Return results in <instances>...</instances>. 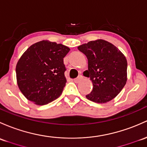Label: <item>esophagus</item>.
<instances>
[{"label": "esophagus", "instance_id": "esophagus-1", "mask_svg": "<svg viewBox=\"0 0 147 147\" xmlns=\"http://www.w3.org/2000/svg\"><path fill=\"white\" fill-rule=\"evenodd\" d=\"M82 79H83V76H79L78 78H76V79H74V81L75 82V83H78V82H80Z\"/></svg>", "mask_w": 147, "mask_h": 147}]
</instances>
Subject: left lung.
Returning a JSON list of instances; mask_svg holds the SVG:
<instances>
[{
	"mask_svg": "<svg viewBox=\"0 0 147 147\" xmlns=\"http://www.w3.org/2000/svg\"><path fill=\"white\" fill-rule=\"evenodd\" d=\"M78 49L88 58V70L83 75L90 78L93 85L86 98L99 104L115 98L127 82L125 55L114 45L102 39L80 45Z\"/></svg>",
	"mask_w": 147,
	"mask_h": 147,
	"instance_id": "1",
	"label": "left lung"
}]
</instances>
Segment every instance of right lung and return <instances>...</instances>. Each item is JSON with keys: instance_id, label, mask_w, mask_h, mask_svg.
Wrapping results in <instances>:
<instances>
[{"instance_id": "add662e5", "label": "right lung", "mask_w": 147, "mask_h": 147, "mask_svg": "<svg viewBox=\"0 0 147 147\" xmlns=\"http://www.w3.org/2000/svg\"><path fill=\"white\" fill-rule=\"evenodd\" d=\"M70 48L62 44L43 40L33 44L16 65L17 86L26 99L45 105L62 93L67 79L64 57Z\"/></svg>"}]
</instances>
